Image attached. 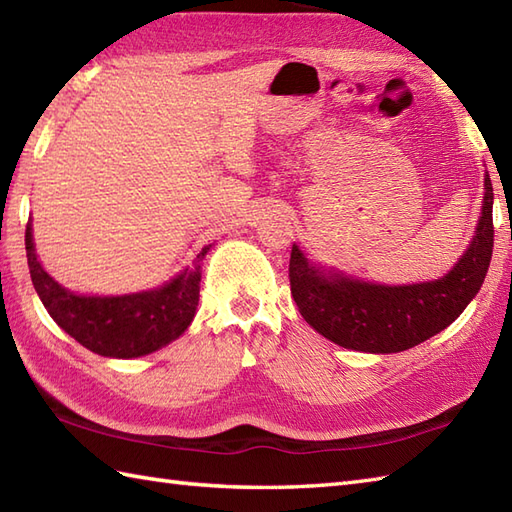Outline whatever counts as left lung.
I'll use <instances>...</instances> for the list:
<instances>
[{"instance_id":"8db88e82","label":"left lung","mask_w":512,"mask_h":512,"mask_svg":"<svg viewBox=\"0 0 512 512\" xmlns=\"http://www.w3.org/2000/svg\"><path fill=\"white\" fill-rule=\"evenodd\" d=\"M493 185L484 178V207L469 251L447 277L414 285H377L327 275L299 248L290 253V290L303 318L344 349L399 353L449 327L482 288L493 255Z\"/></svg>"}]
</instances>
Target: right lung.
Masks as SVG:
<instances>
[{"label":"right lung","instance_id":"obj_1","mask_svg":"<svg viewBox=\"0 0 512 512\" xmlns=\"http://www.w3.org/2000/svg\"><path fill=\"white\" fill-rule=\"evenodd\" d=\"M159 290L128 296H76L61 288L34 255L30 222L26 255L30 277L54 323L89 351L104 358H139L176 340L194 320L200 292V261Z\"/></svg>","mask_w":512,"mask_h":512}]
</instances>
